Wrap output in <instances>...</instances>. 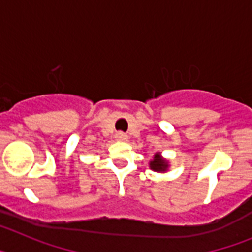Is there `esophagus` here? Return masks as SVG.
I'll list each match as a JSON object with an SVG mask.
<instances>
[{
	"instance_id": "34e87169",
	"label": "esophagus",
	"mask_w": 252,
	"mask_h": 252,
	"mask_svg": "<svg viewBox=\"0 0 252 252\" xmlns=\"http://www.w3.org/2000/svg\"><path fill=\"white\" fill-rule=\"evenodd\" d=\"M116 139L120 140V141H124V140L127 139V135H126V133H124V132H117V133H116Z\"/></svg>"
}]
</instances>
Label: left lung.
Segmentation results:
<instances>
[{"instance_id": "8db88e82", "label": "left lung", "mask_w": 252, "mask_h": 252, "mask_svg": "<svg viewBox=\"0 0 252 252\" xmlns=\"http://www.w3.org/2000/svg\"><path fill=\"white\" fill-rule=\"evenodd\" d=\"M166 166H168V164H166L165 160H162L161 158H160L159 154H155L154 160L150 162V168L153 169V170L162 171V170H165Z\"/></svg>"}]
</instances>
